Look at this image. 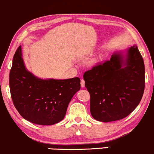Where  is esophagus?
Segmentation results:
<instances>
[{"label": "esophagus", "instance_id": "34e87169", "mask_svg": "<svg viewBox=\"0 0 154 154\" xmlns=\"http://www.w3.org/2000/svg\"><path fill=\"white\" fill-rule=\"evenodd\" d=\"M81 86H82V87H84L85 86V81L83 79L81 80Z\"/></svg>", "mask_w": 154, "mask_h": 154}]
</instances>
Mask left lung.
<instances>
[{
  "label": "left lung",
  "instance_id": "1",
  "mask_svg": "<svg viewBox=\"0 0 154 154\" xmlns=\"http://www.w3.org/2000/svg\"><path fill=\"white\" fill-rule=\"evenodd\" d=\"M90 112L102 122L122 119L137 108L145 89V65L136 45L84 72Z\"/></svg>",
  "mask_w": 154,
  "mask_h": 154
}]
</instances>
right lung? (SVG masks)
<instances>
[{
    "instance_id": "right-lung-1",
    "label": "right lung",
    "mask_w": 154,
    "mask_h": 154,
    "mask_svg": "<svg viewBox=\"0 0 154 154\" xmlns=\"http://www.w3.org/2000/svg\"><path fill=\"white\" fill-rule=\"evenodd\" d=\"M79 77L41 79L27 70L21 46L13 58L9 74L11 99L20 114L39 125H52L65 118L72 97L81 89Z\"/></svg>"
}]
</instances>
